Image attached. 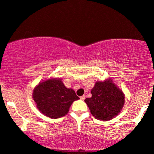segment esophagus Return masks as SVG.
<instances>
[{"instance_id": "34e87169", "label": "esophagus", "mask_w": 154, "mask_h": 154, "mask_svg": "<svg viewBox=\"0 0 154 154\" xmlns=\"http://www.w3.org/2000/svg\"><path fill=\"white\" fill-rule=\"evenodd\" d=\"M79 98H80V100H84L85 99V95H83V96H81L80 97H79Z\"/></svg>"}]
</instances>
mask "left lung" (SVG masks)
I'll return each mask as SVG.
<instances>
[{
    "instance_id": "obj_1",
    "label": "left lung",
    "mask_w": 154,
    "mask_h": 154,
    "mask_svg": "<svg viewBox=\"0 0 154 154\" xmlns=\"http://www.w3.org/2000/svg\"><path fill=\"white\" fill-rule=\"evenodd\" d=\"M91 97L85 102L93 116L101 121L113 119L121 112L124 104V95L112 82H98L91 89Z\"/></svg>"
}]
</instances>
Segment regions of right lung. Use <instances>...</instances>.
Masks as SVG:
<instances>
[{"label": "right lung", "instance_id": "1", "mask_svg": "<svg viewBox=\"0 0 154 154\" xmlns=\"http://www.w3.org/2000/svg\"><path fill=\"white\" fill-rule=\"evenodd\" d=\"M32 98L42 114L57 119L67 114L72 102L79 97L73 89L67 88L60 79H50L35 88Z\"/></svg>", "mask_w": 154, "mask_h": 154}]
</instances>
